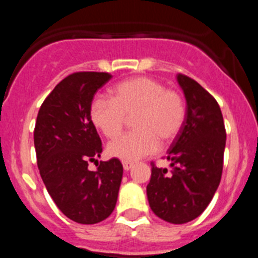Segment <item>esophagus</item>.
I'll list each match as a JSON object with an SVG mask.
<instances>
[{
    "instance_id": "esophagus-1",
    "label": "esophagus",
    "mask_w": 258,
    "mask_h": 258,
    "mask_svg": "<svg viewBox=\"0 0 258 258\" xmlns=\"http://www.w3.org/2000/svg\"><path fill=\"white\" fill-rule=\"evenodd\" d=\"M122 166H124L125 172H127V170H131L132 168H133V163H127V161H124V163H122Z\"/></svg>"
}]
</instances>
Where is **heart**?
Instances as JSON below:
<instances>
[{
    "instance_id": "1",
    "label": "heart",
    "mask_w": 258,
    "mask_h": 258,
    "mask_svg": "<svg viewBox=\"0 0 258 258\" xmlns=\"http://www.w3.org/2000/svg\"><path fill=\"white\" fill-rule=\"evenodd\" d=\"M112 99L95 97L90 103V120L107 138L117 136L126 117H133L134 132L117 137L107 145V154L133 163L154 154L159 142H172L186 120V103L178 92L166 89L151 77L125 80L112 88Z\"/></svg>"
}]
</instances>
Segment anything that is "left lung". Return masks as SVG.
<instances>
[{
    "instance_id": "obj_1",
    "label": "left lung",
    "mask_w": 258,
    "mask_h": 258,
    "mask_svg": "<svg viewBox=\"0 0 258 258\" xmlns=\"http://www.w3.org/2000/svg\"><path fill=\"white\" fill-rule=\"evenodd\" d=\"M177 81L186 98V120L168 150L172 170L152 163L147 199L157 217L179 225L199 217L217 191L226 131L220 106L206 89L181 74Z\"/></svg>"
}]
</instances>
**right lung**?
<instances>
[{
  "instance_id": "obj_1",
  "label": "right lung",
  "mask_w": 258,
  "mask_h": 258,
  "mask_svg": "<svg viewBox=\"0 0 258 258\" xmlns=\"http://www.w3.org/2000/svg\"><path fill=\"white\" fill-rule=\"evenodd\" d=\"M111 77L106 72L70 75L47 95L36 120L41 178L61 213L84 225L101 222L112 213L122 178V164L116 157L101 161L95 172L88 169L89 161L102 154L90 103Z\"/></svg>"
}]
</instances>
